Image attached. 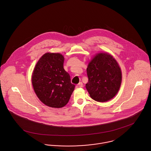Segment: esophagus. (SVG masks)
Instances as JSON below:
<instances>
[{"label": "esophagus", "instance_id": "34e87169", "mask_svg": "<svg viewBox=\"0 0 151 151\" xmlns=\"http://www.w3.org/2000/svg\"><path fill=\"white\" fill-rule=\"evenodd\" d=\"M83 86V83H81V82H80L78 84H77V86H76V88H82Z\"/></svg>", "mask_w": 151, "mask_h": 151}]
</instances>
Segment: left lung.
<instances>
[{
    "label": "left lung",
    "instance_id": "left-lung-1",
    "mask_svg": "<svg viewBox=\"0 0 151 151\" xmlns=\"http://www.w3.org/2000/svg\"><path fill=\"white\" fill-rule=\"evenodd\" d=\"M86 73L88 77L86 90L95 101L107 102L119 92L122 81V70L110 53H96L88 62Z\"/></svg>",
    "mask_w": 151,
    "mask_h": 151
}]
</instances>
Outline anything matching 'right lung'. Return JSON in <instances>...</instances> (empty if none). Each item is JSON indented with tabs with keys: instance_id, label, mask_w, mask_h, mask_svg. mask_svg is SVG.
Segmentation results:
<instances>
[{
	"instance_id": "obj_1",
	"label": "right lung",
	"mask_w": 151,
	"mask_h": 151,
	"mask_svg": "<svg viewBox=\"0 0 151 151\" xmlns=\"http://www.w3.org/2000/svg\"><path fill=\"white\" fill-rule=\"evenodd\" d=\"M64 61L61 53L47 52L38 60L32 73L31 83L35 94L50 108L65 106L75 88L63 68Z\"/></svg>"
}]
</instances>
